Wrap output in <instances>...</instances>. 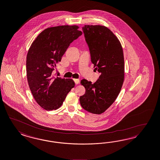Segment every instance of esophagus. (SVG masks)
<instances>
[{
    "label": "esophagus",
    "mask_w": 160,
    "mask_h": 160,
    "mask_svg": "<svg viewBox=\"0 0 160 160\" xmlns=\"http://www.w3.org/2000/svg\"><path fill=\"white\" fill-rule=\"evenodd\" d=\"M74 82H75L76 84H79V83H80V80L79 79H74Z\"/></svg>",
    "instance_id": "34e87169"
}]
</instances>
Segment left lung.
Listing matches in <instances>:
<instances>
[{
  "label": "left lung",
  "mask_w": 160,
  "mask_h": 160,
  "mask_svg": "<svg viewBox=\"0 0 160 160\" xmlns=\"http://www.w3.org/2000/svg\"><path fill=\"white\" fill-rule=\"evenodd\" d=\"M83 31L94 70L100 75L93 83L82 80L86 92L80 102L84 109L99 115L113 103L121 92L125 77L123 52L119 39L106 27L85 25Z\"/></svg>",
  "instance_id": "obj_1"
}]
</instances>
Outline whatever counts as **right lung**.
Returning <instances> with one entry per match:
<instances>
[{"label":"right lung","instance_id":"add662e5","mask_svg":"<svg viewBox=\"0 0 160 160\" xmlns=\"http://www.w3.org/2000/svg\"><path fill=\"white\" fill-rule=\"evenodd\" d=\"M77 25L46 28L33 40L27 57V76L35 101L46 110L60 108L75 83L54 78L53 70L72 42L82 34Z\"/></svg>","mask_w":160,"mask_h":160}]
</instances>
